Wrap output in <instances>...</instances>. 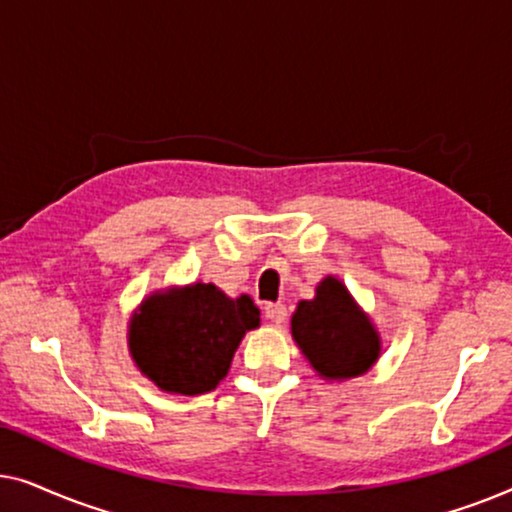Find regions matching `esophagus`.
Here are the masks:
<instances>
[{"label":"esophagus","mask_w":512,"mask_h":512,"mask_svg":"<svg viewBox=\"0 0 512 512\" xmlns=\"http://www.w3.org/2000/svg\"><path fill=\"white\" fill-rule=\"evenodd\" d=\"M265 317H268L272 324H284V319H286V307L282 305V303H270V305H265Z\"/></svg>","instance_id":"34e87169"}]
</instances>
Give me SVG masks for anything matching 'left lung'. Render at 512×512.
<instances>
[{
	"label": "left lung",
	"instance_id": "left-lung-1",
	"mask_svg": "<svg viewBox=\"0 0 512 512\" xmlns=\"http://www.w3.org/2000/svg\"><path fill=\"white\" fill-rule=\"evenodd\" d=\"M291 335L314 373L326 382L366 375L382 354V338L368 312L338 277L328 275L312 300H300Z\"/></svg>",
	"mask_w": 512,
	"mask_h": 512
}]
</instances>
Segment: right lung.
Here are the masks:
<instances>
[{
  "instance_id": "obj_1",
  "label": "right lung",
  "mask_w": 512,
  "mask_h": 512,
  "mask_svg": "<svg viewBox=\"0 0 512 512\" xmlns=\"http://www.w3.org/2000/svg\"><path fill=\"white\" fill-rule=\"evenodd\" d=\"M261 310L247 293L230 298L219 286L193 282L146 296L128 321V349L139 373L160 391L200 396L228 375Z\"/></svg>"
}]
</instances>
